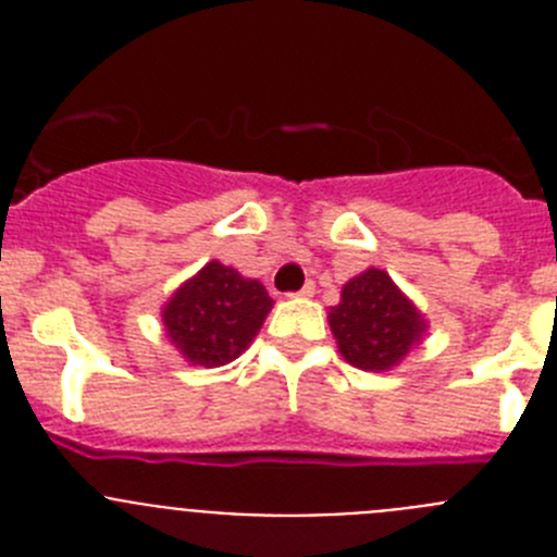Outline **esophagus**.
<instances>
[{
  "instance_id": "obj_1",
  "label": "esophagus",
  "mask_w": 557,
  "mask_h": 557,
  "mask_svg": "<svg viewBox=\"0 0 557 557\" xmlns=\"http://www.w3.org/2000/svg\"><path fill=\"white\" fill-rule=\"evenodd\" d=\"M293 295H295V298H312V295H314V284L312 282L304 284V287L298 289V293H293Z\"/></svg>"
}]
</instances>
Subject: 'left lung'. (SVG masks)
<instances>
[{
  "label": "left lung",
  "mask_w": 557,
  "mask_h": 557,
  "mask_svg": "<svg viewBox=\"0 0 557 557\" xmlns=\"http://www.w3.org/2000/svg\"><path fill=\"white\" fill-rule=\"evenodd\" d=\"M329 326L348 366L385 373L424 339L430 323L385 270L368 268L343 284Z\"/></svg>",
  "instance_id": "8db88e82"
}]
</instances>
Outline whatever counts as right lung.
<instances>
[{"instance_id": "1", "label": "right lung", "mask_w": 557, "mask_h": 557, "mask_svg": "<svg viewBox=\"0 0 557 557\" xmlns=\"http://www.w3.org/2000/svg\"><path fill=\"white\" fill-rule=\"evenodd\" d=\"M270 309L262 282L211 259L166 298L161 323L189 366L220 368L253 343Z\"/></svg>"}]
</instances>
